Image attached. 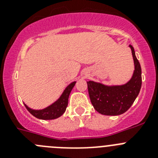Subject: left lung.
<instances>
[{"instance_id": "obj_1", "label": "left lung", "mask_w": 158, "mask_h": 158, "mask_svg": "<svg viewBox=\"0 0 158 158\" xmlns=\"http://www.w3.org/2000/svg\"><path fill=\"white\" fill-rule=\"evenodd\" d=\"M130 47L135 62V71L127 83L123 85L107 86L92 81H87L92 104L96 111L102 115H118L126 112L140 92L142 86L141 65L135 56L134 47L131 45Z\"/></svg>"}]
</instances>
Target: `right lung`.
<instances>
[{
  "instance_id": "right-lung-1",
  "label": "right lung",
  "mask_w": 158,
  "mask_h": 158,
  "mask_svg": "<svg viewBox=\"0 0 158 158\" xmlns=\"http://www.w3.org/2000/svg\"><path fill=\"white\" fill-rule=\"evenodd\" d=\"M76 81L72 82L69 84V85L65 88L64 90L62 96H60V98L58 99L57 101H55L54 104L50 105L49 107H46L43 110H33L30 107H27L26 104H24L27 111L31 114L32 115H34L35 117L40 119H54L63 114L66 109L67 105H68V100H69V96L71 93V90L74 87Z\"/></svg>"
}]
</instances>
